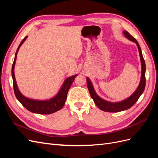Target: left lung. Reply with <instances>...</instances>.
Returning a JSON list of instances; mask_svg holds the SVG:
<instances>
[{
	"instance_id": "obj_1",
	"label": "left lung",
	"mask_w": 158,
	"mask_h": 158,
	"mask_svg": "<svg viewBox=\"0 0 158 158\" xmlns=\"http://www.w3.org/2000/svg\"><path fill=\"white\" fill-rule=\"evenodd\" d=\"M123 33L125 34V37L133 42L136 44L138 51H139V54L140 56V61L142 64V74H141V80L139 85H138V88L135 91L134 94L131 95L128 98L123 100L120 102L117 103H112L106 101L101 98H99L98 95L95 93L94 87L92 85V82H91L90 80L87 78V85L89 90V94L91 97L94 99V102L96 106L103 111L106 112H119L124 111V110H127L129 108H131L132 106L135 105V103L137 102V100L139 99L141 94L144 92V90L146 86V64L144 58H143L142 51L140 49V47L139 45L136 40L135 37H133L131 35H130L128 31H124Z\"/></svg>"
}]
</instances>
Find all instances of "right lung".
<instances>
[{
	"label": "right lung",
	"instance_id": "add662e5",
	"mask_svg": "<svg viewBox=\"0 0 158 158\" xmlns=\"http://www.w3.org/2000/svg\"><path fill=\"white\" fill-rule=\"evenodd\" d=\"M26 38L27 37L23 38V40L21 41L20 44L19 45L15 54V57H14V60L12 66V76L13 79V87L14 94H15L18 101L20 102L22 106L26 109H27L28 111L34 113L41 114L53 113L61 109L64 106L66 99V97H67L69 90L77 74L70 76V77L66 78L64 81V84L62 85L60 89L59 90V93L57 94L54 98H52L51 99L44 100V101L41 100V101H40V100L31 99L23 96V95L20 93V91H19L17 86L15 76H14V66H15L17 53L18 52L19 48H20V46L22 45L23 43L25 41Z\"/></svg>",
	"mask_w": 158,
	"mask_h": 158
}]
</instances>
